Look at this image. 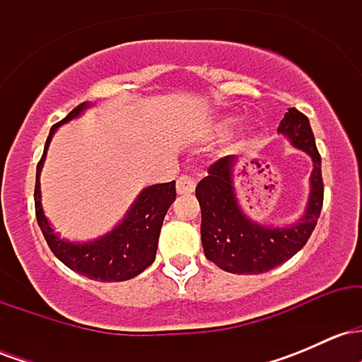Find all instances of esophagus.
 <instances>
[{
    "label": "esophagus",
    "mask_w": 362,
    "mask_h": 362,
    "mask_svg": "<svg viewBox=\"0 0 362 362\" xmlns=\"http://www.w3.org/2000/svg\"><path fill=\"white\" fill-rule=\"evenodd\" d=\"M195 189V180L190 175H180L177 178V192L180 195L192 194Z\"/></svg>",
    "instance_id": "esophagus-1"
}]
</instances>
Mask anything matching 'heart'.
Returning <instances> with one entry per match:
<instances>
[{
  "label": "heart",
  "instance_id": "obj_1",
  "mask_svg": "<svg viewBox=\"0 0 362 362\" xmlns=\"http://www.w3.org/2000/svg\"><path fill=\"white\" fill-rule=\"evenodd\" d=\"M233 124H235V119H226L224 122H221V129L223 131H228V129L233 126Z\"/></svg>",
  "mask_w": 362,
  "mask_h": 362
}]
</instances>
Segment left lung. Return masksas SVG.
Here are the masks:
<instances>
[{"label": "left lung", "instance_id": "left-lung-1", "mask_svg": "<svg viewBox=\"0 0 362 362\" xmlns=\"http://www.w3.org/2000/svg\"><path fill=\"white\" fill-rule=\"evenodd\" d=\"M277 132L313 161L310 199L300 221L284 228L262 226L252 221L238 204L233 185L235 155L214 161L207 177L195 187L201 206V240L207 260L231 274H262L276 269L305 247L313 233L323 206L322 158L315 144L310 120L296 109H288Z\"/></svg>", "mask_w": 362, "mask_h": 362}]
</instances>
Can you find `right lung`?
Instances as JSON below:
<instances>
[{
	"label": "right lung",
	"instance_id": "obj_1",
	"mask_svg": "<svg viewBox=\"0 0 362 362\" xmlns=\"http://www.w3.org/2000/svg\"><path fill=\"white\" fill-rule=\"evenodd\" d=\"M90 105L91 103L88 102L80 103L61 122L54 124L51 127L49 138L45 141L44 155L37 163L34 192L37 223L42 230L49 248L66 267L95 281H127L138 276L155 262L161 224H163L168 207L177 197L175 180L146 187L138 195L122 223L117 224L110 233L86 243H71L54 233V228L45 218L42 202H40V170L44 167V160L54 132L62 124L76 119Z\"/></svg>",
	"mask_w": 362,
	"mask_h": 362
}]
</instances>
